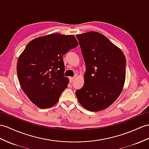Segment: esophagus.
Here are the masks:
<instances>
[{
	"mask_svg": "<svg viewBox=\"0 0 149 149\" xmlns=\"http://www.w3.org/2000/svg\"><path fill=\"white\" fill-rule=\"evenodd\" d=\"M74 79V77H70V82L72 83V81H73Z\"/></svg>",
	"mask_w": 149,
	"mask_h": 149,
	"instance_id": "esophagus-1",
	"label": "esophagus"
}]
</instances>
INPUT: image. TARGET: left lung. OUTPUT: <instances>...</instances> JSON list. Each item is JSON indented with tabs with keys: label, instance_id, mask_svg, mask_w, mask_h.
<instances>
[{
	"label": "left lung",
	"instance_id": "obj_1",
	"mask_svg": "<svg viewBox=\"0 0 149 149\" xmlns=\"http://www.w3.org/2000/svg\"><path fill=\"white\" fill-rule=\"evenodd\" d=\"M86 64L85 83L76 92L79 103L90 111L106 109L120 95L126 78L121 50L96 31L77 35Z\"/></svg>",
	"mask_w": 149,
	"mask_h": 149
}]
</instances>
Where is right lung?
I'll use <instances>...</instances> for the list:
<instances>
[{"label": "right lung", "mask_w": 149, "mask_h": 149, "mask_svg": "<svg viewBox=\"0 0 149 149\" xmlns=\"http://www.w3.org/2000/svg\"><path fill=\"white\" fill-rule=\"evenodd\" d=\"M78 45L73 35L52 33L32 40L21 54L17 77L23 92L38 107L53 106L67 88L63 56Z\"/></svg>", "instance_id": "obj_1"}]
</instances>
